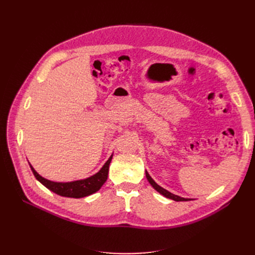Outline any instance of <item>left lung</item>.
<instances>
[{
  "instance_id": "obj_1",
  "label": "left lung",
  "mask_w": 255,
  "mask_h": 255,
  "mask_svg": "<svg viewBox=\"0 0 255 255\" xmlns=\"http://www.w3.org/2000/svg\"><path fill=\"white\" fill-rule=\"evenodd\" d=\"M145 176H146V179H148V181H149V183L152 185V187L155 189L156 191H158L160 195H163V196H165L166 198H169V199H171V200H174V201H176V202H179V201H188V199H185V198H182V197H180V196H176V195H173V194H171V192H169L168 190H166L165 188H163V187H160L159 185H157L155 182H154V180L152 179V177L150 176V174L145 171Z\"/></svg>"
}]
</instances>
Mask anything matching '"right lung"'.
<instances>
[{
  "label": "right lung",
  "instance_id": "1",
  "mask_svg": "<svg viewBox=\"0 0 255 255\" xmlns=\"http://www.w3.org/2000/svg\"><path fill=\"white\" fill-rule=\"evenodd\" d=\"M112 158H113V155L109 158V160L106 161L104 166L101 168V170H100L98 173L94 174L90 177H87V179L85 180L68 182V183H57V182L49 181L38 174L35 169L30 166V164L29 166L36 179L51 191L55 192V194L59 196L68 197V198H84L98 191L102 187V185L106 182L107 175H109V169H110Z\"/></svg>",
  "mask_w": 255,
  "mask_h": 255
}]
</instances>
